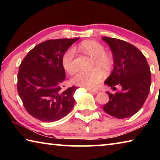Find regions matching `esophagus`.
<instances>
[{"mask_svg": "<svg viewBox=\"0 0 160 160\" xmlns=\"http://www.w3.org/2000/svg\"><path fill=\"white\" fill-rule=\"evenodd\" d=\"M88 92H90V93H92V94H97V93H98V91L97 90H89L88 89Z\"/></svg>", "mask_w": 160, "mask_h": 160, "instance_id": "34e87169", "label": "esophagus"}]
</instances>
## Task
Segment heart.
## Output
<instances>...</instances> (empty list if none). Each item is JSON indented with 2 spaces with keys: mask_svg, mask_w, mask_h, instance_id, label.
Segmentation results:
<instances>
[{
  "mask_svg": "<svg viewBox=\"0 0 160 160\" xmlns=\"http://www.w3.org/2000/svg\"><path fill=\"white\" fill-rule=\"evenodd\" d=\"M79 48L83 52L93 57L90 71H80L72 78V84L88 89L96 88L102 78V71L108 73L113 66V58L109 53L104 51V47L100 43L94 40H85L81 42ZM75 49L70 47L65 51L61 59L62 66L65 70L70 74L73 73L76 70L75 63Z\"/></svg>",
  "mask_w": 160,
  "mask_h": 160,
  "instance_id": "heart-1",
  "label": "heart"
}]
</instances>
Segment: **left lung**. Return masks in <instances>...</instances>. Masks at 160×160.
Here are the masks:
<instances>
[{
    "mask_svg": "<svg viewBox=\"0 0 160 160\" xmlns=\"http://www.w3.org/2000/svg\"><path fill=\"white\" fill-rule=\"evenodd\" d=\"M109 46L113 58V68L106 84L113 90L120 87V92L111 94L109 101L103 109L117 118L133 116L141 109L150 92V69L145 56L138 48L122 40L103 37Z\"/></svg>",
    "mask_w": 160,
    "mask_h": 160,
    "instance_id": "8db88e82",
    "label": "left lung"
}]
</instances>
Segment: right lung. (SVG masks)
Returning <instances> with one entry per match:
<instances>
[{
	"instance_id": "add662e5",
	"label": "right lung",
	"mask_w": 160,
	"mask_h": 160,
	"mask_svg": "<svg viewBox=\"0 0 160 160\" xmlns=\"http://www.w3.org/2000/svg\"><path fill=\"white\" fill-rule=\"evenodd\" d=\"M79 39L44 42L32 48L22 61L18 92L27 112L34 118L54 122L68 114L74 107L73 95L78 87L61 91L66 79L61 59L65 51Z\"/></svg>"
}]
</instances>
